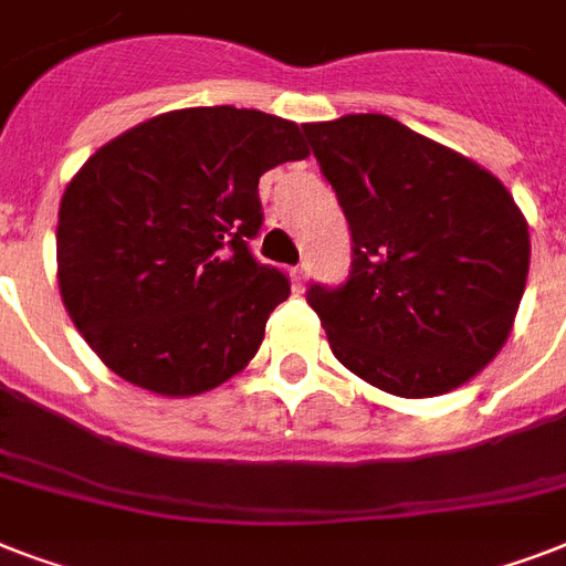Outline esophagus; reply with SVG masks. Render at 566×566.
<instances>
[{
  "mask_svg": "<svg viewBox=\"0 0 566 566\" xmlns=\"http://www.w3.org/2000/svg\"><path fill=\"white\" fill-rule=\"evenodd\" d=\"M293 284L296 287H305V282H308V275H311V266L308 264H300V266H293Z\"/></svg>",
  "mask_w": 566,
  "mask_h": 566,
  "instance_id": "1",
  "label": "esophagus"
}]
</instances>
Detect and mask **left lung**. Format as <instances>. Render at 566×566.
Returning a JSON list of instances; mask_svg holds the SVG:
<instances>
[{"label":"left lung","mask_w":566,"mask_h":566,"mask_svg":"<svg viewBox=\"0 0 566 566\" xmlns=\"http://www.w3.org/2000/svg\"><path fill=\"white\" fill-rule=\"evenodd\" d=\"M344 208L353 264L305 300L355 376L447 394L500 353L528 275V226L502 181L385 114L302 126Z\"/></svg>","instance_id":"1"}]
</instances>
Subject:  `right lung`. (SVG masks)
I'll list each match as a JSON object with an SVG mask.
<instances>
[{
	"label": "right lung",
	"instance_id": "right-lung-1",
	"mask_svg": "<svg viewBox=\"0 0 566 566\" xmlns=\"http://www.w3.org/2000/svg\"><path fill=\"white\" fill-rule=\"evenodd\" d=\"M300 126L264 111L185 108L87 158L57 213V284L91 349L161 396H193L240 373L291 282L249 240L258 179L302 161Z\"/></svg>",
	"mask_w": 566,
	"mask_h": 566
}]
</instances>
